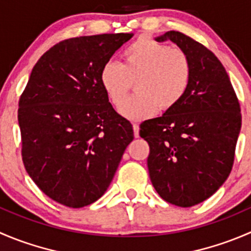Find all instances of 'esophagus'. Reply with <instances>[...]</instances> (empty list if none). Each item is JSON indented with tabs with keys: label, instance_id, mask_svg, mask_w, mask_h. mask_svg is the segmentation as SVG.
I'll return each mask as SVG.
<instances>
[{
	"label": "esophagus",
	"instance_id": "esophagus-1",
	"mask_svg": "<svg viewBox=\"0 0 251 251\" xmlns=\"http://www.w3.org/2000/svg\"><path fill=\"white\" fill-rule=\"evenodd\" d=\"M133 133H135V137H140V126L137 124H133Z\"/></svg>",
	"mask_w": 251,
	"mask_h": 251
}]
</instances>
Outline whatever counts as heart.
Returning a JSON list of instances; mask_svg holds the SVG:
<instances>
[{"label": "heart", "mask_w": 251, "mask_h": 251, "mask_svg": "<svg viewBox=\"0 0 251 251\" xmlns=\"http://www.w3.org/2000/svg\"><path fill=\"white\" fill-rule=\"evenodd\" d=\"M124 64L110 60L100 70V83L109 100L119 105L136 80L138 94L119 106L121 116L142 121L169 110L182 100L190 87L193 67L179 49L152 39H138L124 51Z\"/></svg>", "instance_id": "b5f03b06"}]
</instances>
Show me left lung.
Returning a JSON list of instances; mask_svg holds the SVG:
<instances>
[{
	"label": "left lung",
	"mask_w": 251,
	"mask_h": 251,
	"mask_svg": "<svg viewBox=\"0 0 251 251\" xmlns=\"http://www.w3.org/2000/svg\"><path fill=\"white\" fill-rule=\"evenodd\" d=\"M176 44L191 61L193 77L177 105L145 121L140 135L150 145L151 181L167 202L191 207L227 180L242 127L239 101L227 71L212 51L180 31L155 41Z\"/></svg>",
	"instance_id": "8db88e82"
}]
</instances>
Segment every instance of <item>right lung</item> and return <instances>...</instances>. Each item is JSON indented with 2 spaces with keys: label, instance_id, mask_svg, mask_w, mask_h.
<instances>
[{
  "label": "right lung",
  "instance_id": "add662e5",
  "mask_svg": "<svg viewBox=\"0 0 251 251\" xmlns=\"http://www.w3.org/2000/svg\"><path fill=\"white\" fill-rule=\"evenodd\" d=\"M132 36L67 39L31 70L19 99L22 157L39 189L61 205L79 208L100 199L133 140L132 125L100 83L101 67Z\"/></svg>",
  "mask_w": 251,
  "mask_h": 251
}]
</instances>
